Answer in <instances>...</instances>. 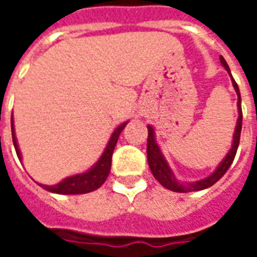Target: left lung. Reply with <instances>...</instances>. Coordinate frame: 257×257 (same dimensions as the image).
<instances>
[{"label": "left lung", "mask_w": 257, "mask_h": 257, "mask_svg": "<svg viewBox=\"0 0 257 257\" xmlns=\"http://www.w3.org/2000/svg\"><path fill=\"white\" fill-rule=\"evenodd\" d=\"M220 63L223 64V67L226 68L227 73L230 74L231 77V82L234 89L237 92L238 101V119H237V126H235V131H234V136H232V145L230 151L227 153L226 157L223 158V161L219 164V167L216 168L213 173H210L208 178L201 179V180H197V182H193V183H182L179 182L178 179L175 178V173L172 172V169L168 165L165 157L161 153V149L158 147L156 142V134H154V129L153 126H147L149 129V138H147V161H149V167L151 169V173L153 176L160 182V183L168 190H172L175 193H190V191H199V190H205L213 186V184L219 180V179L227 172V169L230 168V165L234 161V157L237 154L238 145H239V136H241V128H242V110H241V95H239V89H238L237 82L232 78L231 73H230V67L228 64L226 63V60L223 59V56H220Z\"/></svg>", "instance_id": "left-lung-1"}]
</instances>
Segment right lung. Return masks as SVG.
I'll return each instance as SVG.
<instances>
[{
	"label": "right lung",
	"mask_w": 257,
	"mask_h": 257,
	"mask_svg": "<svg viewBox=\"0 0 257 257\" xmlns=\"http://www.w3.org/2000/svg\"><path fill=\"white\" fill-rule=\"evenodd\" d=\"M126 123L128 122L121 123V125L112 132L111 138H110V140H108V143H107L106 146V149H104V153L101 154V157L99 158V161L96 162L95 165L90 168L89 171L63 179L60 183L53 184V186H47V184H40V186H41L42 189L51 191V193L64 194V195H68V194L90 193V191H95V190L99 189L101 184L106 182L107 176H108V173H110L112 151H114V147L117 145L119 134H121L122 129L126 126ZM11 126H12V140H14L15 150H16V154L19 157V160L22 161V153H20L19 146H18V140H16V136H15L14 118H11Z\"/></svg>",
	"instance_id": "1"
}]
</instances>
